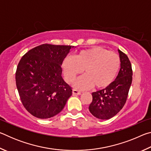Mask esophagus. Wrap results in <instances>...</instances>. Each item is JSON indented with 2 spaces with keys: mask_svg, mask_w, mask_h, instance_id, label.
<instances>
[{
  "mask_svg": "<svg viewBox=\"0 0 151 151\" xmlns=\"http://www.w3.org/2000/svg\"><path fill=\"white\" fill-rule=\"evenodd\" d=\"M73 94H74V95H80V94H81V91H79L78 90H76V89H73Z\"/></svg>",
  "mask_w": 151,
  "mask_h": 151,
  "instance_id": "obj_1",
  "label": "esophagus"
}]
</instances>
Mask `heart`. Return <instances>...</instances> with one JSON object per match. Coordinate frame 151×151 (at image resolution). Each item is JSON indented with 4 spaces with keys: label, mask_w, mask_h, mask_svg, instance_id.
I'll return each instance as SVG.
<instances>
[{
    "label": "heart",
    "mask_w": 151,
    "mask_h": 151,
    "mask_svg": "<svg viewBox=\"0 0 151 151\" xmlns=\"http://www.w3.org/2000/svg\"><path fill=\"white\" fill-rule=\"evenodd\" d=\"M121 60L118 55L100 47L82 50L74 58L66 57L62 63V68L66 82L71 83L76 76L85 75L75 81V86L81 89L94 85L96 88H104L114 81L118 73Z\"/></svg>",
    "instance_id": "b5f03b06"
}]
</instances>
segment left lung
Returning a JSON list of instances; mask_svg holds the SVG:
<instances>
[{
  "mask_svg": "<svg viewBox=\"0 0 151 151\" xmlns=\"http://www.w3.org/2000/svg\"><path fill=\"white\" fill-rule=\"evenodd\" d=\"M121 68L116 78L109 86L92 93L93 101L89 105L91 113L96 118L107 120L115 116L127 101L132 80V70L127 56L118 50Z\"/></svg>",
  "mask_w": 151,
  "mask_h": 151,
  "instance_id": "left-lung-1",
  "label": "left lung"
}]
</instances>
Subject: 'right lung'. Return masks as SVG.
I'll list each match as a JSON object with an SVG mask.
<instances>
[{
  "label": "right lung",
  "mask_w": 151,
  "mask_h": 151,
  "mask_svg": "<svg viewBox=\"0 0 151 151\" xmlns=\"http://www.w3.org/2000/svg\"><path fill=\"white\" fill-rule=\"evenodd\" d=\"M73 46L43 44L32 48L19 61L16 84L24 108L46 119L62 111L72 88L62 77V63Z\"/></svg>",
  "instance_id": "1"
}]
</instances>
